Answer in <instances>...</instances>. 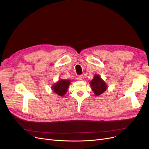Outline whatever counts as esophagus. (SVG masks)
<instances>
[{"instance_id":"obj_1","label":"esophagus","mask_w":149,"mask_h":149,"mask_svg":"<svg viewBox=\"0 0 149 149\" xmlns=\"http://www.w3.org/2000/svg\"><path fill=\"white\" fill-rule=\"evenodd\" d=\"M84 77L83 75H79L77 77V79L79 80H82L84 79Z\"/></svg>"}]
</instances>
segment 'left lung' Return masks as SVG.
Returning <instances> with one entry per match:
<instances>
[{
  "instance_id": "8db88e82",
  "label": "left lung",
  "mask_w": 149,
  "mask_h": 149,
  "mask_svg": "<svg viewBox=\"0 0 149 149\" xmlns=\"http://www.w3.org/2000/svg\"><path fill=\"white\" fill-rule=\"evenodd\" d=\"M91 86L96 95L102 94L107 88V85L98 75H95L94 76V78L91 82Z\"/></svg>"
}]
</instances>
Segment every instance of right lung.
<instances>
[{"label":"right lung","mask_w":149,"mask_h":149,"mask_svg":"<svg viewBox=\"0 0 149 149\" xmlns=\"http://www.w3.org/2000/svg\"><path fill=\"white\" fill-rule=\"evenodd\" d=\"M70 83V82L69 80H60L57 84L54 85L52 87L53 91L61 96L64 95Z\"/></svg>","instance_id":"add662e5"}]
</instances>
